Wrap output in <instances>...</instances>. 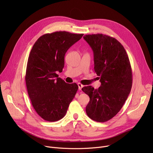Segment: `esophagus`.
I'll list each match as a JSON object with an SVG mask.
<instances>
[{"label": "esophagus", "mask_w": 153, "mask_h": 153, "mask_svg": "<svg viewBox=\"0 0 153 153\" xmlns=\"http://www.w3.org/2000/svg\"><path fill=\"white\" fill-rule=\"evenodd\" d=\"M77 85H78V86H79V90H81L82 88H83V85L82 83H78Z\"/></svg>", "instance_id": "34e87169"}]
</instances>
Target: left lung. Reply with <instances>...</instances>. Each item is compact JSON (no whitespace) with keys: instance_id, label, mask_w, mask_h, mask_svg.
Returning <instances> with one entry per match:
<instances>
[{"instance_id":"obj_1","label":"left lung","mask_w":153,"mask_h":153,"mask_svg":"<svg viewBox=\"0 0 153 153\" xmlns=\"http://www.w3.org/2000/svg\"><path fill=\"white\" fill-rule=\"evenodd\" d=\"M83 39L93 51L94 71L101 82L96 90L91 86L82 88L90 97L86 113L92 120L105 122L119 112L129 94L131 67L124 47L115 38L96 34L85 35Z\"/></svg>"}]
</instances>
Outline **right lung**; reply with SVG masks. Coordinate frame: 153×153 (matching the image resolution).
Masks as SVG:
<instances>
[{
    "mask_svg": "<svg viewBox=\"0 0 153 153\" xmlns=\"http://www.w3.org/2000/svg\"><path fill=\"white\" fill-rule=\"evenodd\" d=\"M83 35L67 31L45 34L31 50L25 74L27 88L34 109L45 120L62 119L76 94L77 85L66 83L57 72L62 71L65 53Z\"/></svg>",
    "mask_w": 153,
    "mask_h": 153,
    "instance_id": "right-lung-1",
    "label": "right lung"
}]
</instances>
